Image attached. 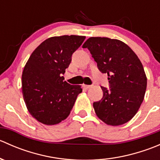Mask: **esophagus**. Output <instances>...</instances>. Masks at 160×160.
I'll list each match as a JSON object with an SVG mask.
<instances>
[{
  "mask_svg": "<svg viewBox=\"0 0 160 160\" xmlns=\"http://www.w3.org/2000/svg\"><path fill=\"white\" fill-rule=\"evenodd\" d=\"M83 88H85V89H89V88H91V86L90 85H86V84H83Z\"/></svg>",
  "mask_w": 160,
  "mask_h": 160,
  "instance_id": "1",
  "label": "esophagus"
}]
</instances>
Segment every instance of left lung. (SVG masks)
Masks as SVG:
<instances>
[{
	"label": "left lung",
	"instance_id": "8db88e82",
	"mask_svg": "<svg viewBox=\"0 0 160 160\" xmlns=\"http://www.w3.org/2000/svg\"><path fill=\"white\" fill-rule=\"evenodd\" d=\"M83 48L89 49L98 70L108 76L110 88L101 87L103 98L93 104L95 113L107 125L126 123L138 111L146 90L147 78L141 61L118 39L90 37Z\"/></svg>",
	"mask_w": 160,
	"mask_h": 160
}]
</instances>
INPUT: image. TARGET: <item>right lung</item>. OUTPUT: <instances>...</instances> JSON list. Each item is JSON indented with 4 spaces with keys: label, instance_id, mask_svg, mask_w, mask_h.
Listing matches in <instances>:
<instances>
[{
    "label": "right lung",
    "instance_id": "obj_1",
    "mask_svg": "<svg viewBox=\"0 0 160 160\" xmlns=\"http://www.w3.org/2000/svg\"><path fill=\"white\" fill-rule=\"evenodd\" d=\"M86 38L62 35L47 38L32 53L24 68L22 90L26 107L33 118L47 125L59 124L70 114L80 85H71L63 74L72 55Z\"/></svg>",
    "mask_w": 160,
    "mask_h": 160
}]
</instances>
